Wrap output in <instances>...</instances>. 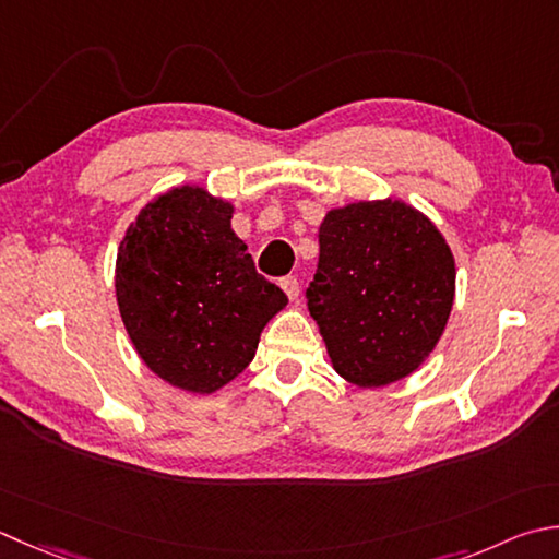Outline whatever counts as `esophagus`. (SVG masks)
<instances>
[{
    "mask_svg": "<svg viewBox=\"0 0 559 559\" xmlns=\"http://www.w3.org/2000/svg\"><path fill=\"white\" fill-rule=\"evenodd\" d=\"M281 288H283V293L288 295L290 300H298V293H300L298 278H295V276H286V278H281Z\"/></svg>",
    "mask_w": 559,
    "mask_h": 559,
    "instance_id": "esophagus-1",
    "label": "esophagus"
}]
</instances>
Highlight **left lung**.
<instances>
[{
  "mask_svg": "<svg viewBox=\"0 0 559 559\" xmlns=\"http://www.w3.org/2000/svg\"><path fill=\"white\" fill-rule=\"evenodd\" d=\"M453 300V251L414 205L376 199L324 215L308 308L332 368L352 385L412 376L443 336Z\"/></svg>",
  "mask_w": 559,
  "mask_h": 559,
  "instance_id": "1",
  "label": "left lung"
}]
</instances>
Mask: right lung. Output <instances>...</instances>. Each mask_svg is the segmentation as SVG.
I'll list each match as a JSON object with an SVG mask.
<instances>
[{
	"instance_id": "obj_1",
	"label": "right lung",
	"mask_w": 559,
	"mask_h": 559,
	"mask_svg": "<svg viewBox=\"0 0 559 559\" xmlns=\"http://www.w3.org/2000/svg\"><path fill=\"white\" fill-rule=\"evenodd\" d=\"M233 213L205 186H171L118 245L116 302L130 342L152 373L193 395H213L242 373L288 305L257 273Z\"/></svg>"
}]
</instances>
